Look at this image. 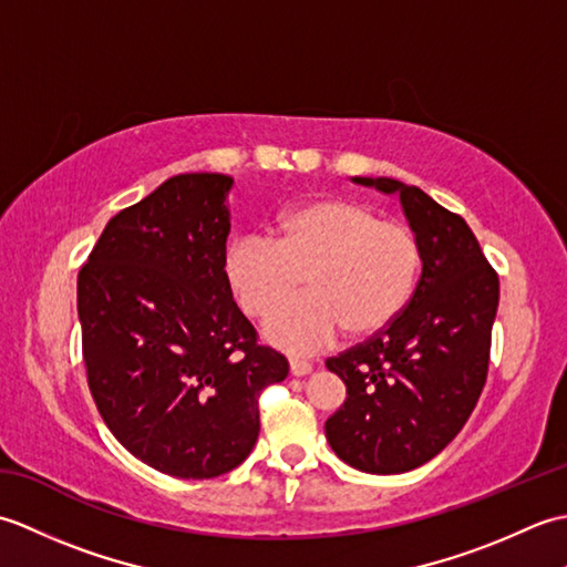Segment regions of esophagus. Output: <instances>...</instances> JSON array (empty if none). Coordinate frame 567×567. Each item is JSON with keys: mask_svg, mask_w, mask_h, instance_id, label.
I'll return each instance as SVG.
<instances>
[{"mask_svg": "<svg viewBox=\"0 0 567 567\" xmlns=\"http://www.w3.org/2000/svg\"><path fill=\"white\" fill-rule=\"evenodd\" d=\"M290 372L295 378H302V375H309L311 372V363H307V360H299V358H292L290 360Z\"/></svg>", "mask_w": 567, "mask_h": 567, "instance_id": "obj_1", "label": "esophagus"}]
</instances>
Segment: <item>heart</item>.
I'll use <instances>...</instances> for the list:
<instances>
[{"mask_svg":"<svg viewBox=\"0 0 567 567\" xmlns=\"http://www.w3.org/2000/svg\"><path fill=\"white\" fill-rule=\"evenodd\" d=\"M414 228L380 219L351 199H309L277 214L272 240L238 238L224 252V277L248 317H268L306 277L310 295L278 310L265 339L307 355L343 331L368 339L402 317L421 275Z\"/></svg>","mask_w":567,"mask_h":567,"instance_id":"heart-1","label":"heart"}]
</instances>
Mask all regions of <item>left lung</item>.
<instances>
[{
	"label": "left lung",
	"mask_w": 567,
	"mask_h": 567,
	"mask_svg": "<svg viewBox=\"0 0 567 567\" xmlns=\"http://www.w3.org/2000/svg\"><path fill=\"white\" fill-rule=\"evenodd\" d=\"M353 183L396 195L421 244L412 302L388 329L327 368L346 384V402L323 431L333 453L372 475H400L449 445L487 380L499 277L463 216L392 177Z\"/></svg>",
	"instance_id": "obj_1"
}]
</instances>
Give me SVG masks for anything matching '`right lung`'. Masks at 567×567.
<instances>
[{"label": "right lung", "instance_id": "right-lung-1", "mask_svg": "<svg viewBox=\"0 0 567 567\" xmlns=\"http://www.w3.org/2000/svg\"><path fill=\"white\" fill-rule=\"evenodd\" d=\"M221 173L175 175L118 212L78 275L87 382L138 461L183 480L234 470L258 441V394L290 372L256 343L224 277Z\"/></svg>", "mask_w": 567, "mask_h": 567}]
</instances>
